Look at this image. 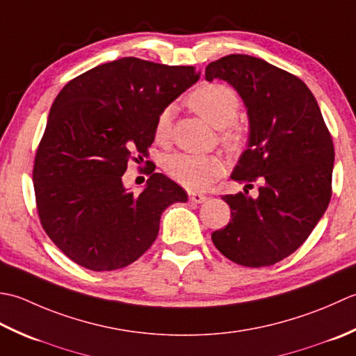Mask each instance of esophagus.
<instances>
[{
	"mask_svg": "<svg viewBox=\"0 0 356 356\" xmlns=\"http://www.w3.org/2000/svg\"><path fill=\"white\" fill-rule=\"evenodd\" d=\"M188 200H191L192 202H197V204H201V202H204L207 200V197L202 193H198V192H191L188 193Z\"/></svg>",
	"mask_w": 356,
	"mask_h": 356,
	"instance_id": "1",
	"label": "esophagus"
}]
</instances>
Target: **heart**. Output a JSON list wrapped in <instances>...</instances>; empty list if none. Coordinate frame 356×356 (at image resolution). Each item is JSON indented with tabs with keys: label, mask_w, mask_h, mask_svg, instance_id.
<instances>
[{
	"label": "heart",
	"mask_w": 356,
	"mask_h": 356,
	"mask_svg": "<svg viewBox=\"0 0 356 356\" xmlns=\"http://www.w3.org/2000/svg\"><path fill=\"white\" fill-rule=\"evenodd\" d=\"M192 111L207 121L210 126L220 129V140L230 152H238L244 146L245 132L235 120L241 108L238 93L227 84L209 83L200 86L187 98ZM172 134V112L164 108L155 121L154 135L159 144H165ZM226 164L220 155L173 154L164 161V172L187 191H204L218 179Z\"/></svg>",
	"instance_id": "obj_1"
}]
</instances>
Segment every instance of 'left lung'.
I'll list each match as a JSON object with an SVG mask.
<instances>
[{
	"mask_svg": "<svg viewBox=\"0 0 356 356\" xmlns=\"http://www.w3.org/2000/svg\"><path fill=\"white\" fill-rule=\"evenodd\" d=\"M238 90L250 120L249 149L232 179L249 191L222 195L232 215L212 241L224 257L245 267L272 266L306 241L332 197L335 149L314 93L298 76L249 55L210 63L206 79Z\"/></svg>",
	"mask_w": 356,
	"mask_h": 356,
	"instance_id": "left-lung-1",
	"label": "left lung"
}]
</instances>
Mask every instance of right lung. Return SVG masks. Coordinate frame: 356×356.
I'll list each match as a JSON object with an SVG mask.
<instances>
[{"label":"right lung","instance_id":"obj_1","mask_svg":"<svg viewBox=\"0 0 356 356\" xmlns=\"http://www.w3.org/2000/svg\"><path fill=\"white\" fill-rule=\"evenodd\" d=\"M198 78L192 66L127 56L84 72L58 93L32 178L41 226L74 263L93 272L132 264L154 244L165 207L187 201L163 173H152L138 195L121 177L130 159L147 156L159 112Z\"/></svg>","mask_w":356,"mask_h":356}]
</instances>
